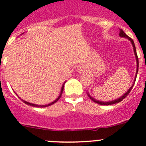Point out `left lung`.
<instances>
[{
  "label": "left lung",
  "mask_w": 146,
  "mask_h": 146,
  "mask_svg": "<svg viewBox=\"0 0 146 146\" xmlns=\"http://www.w3.org/2000/svg\"><path fill=\"white\" fill-rule=\"evenodd\" d=\"M119 35H120V36H121V37H125V38H126L129 39V40H131V43H132L133 47L134 53H135V58H136V61H137V71H136V74H135V80H134V82H135V80H136V76H137V74H138V55H137V53H136V49H135V44H134V42H133V39H132V38H130V37H128V35H127L126 34H125V33H124V31H123L122 29H120ZM134 83H133V86H131V88H130L129 90H128V91H127L126 93H125V94L123 95V96H121V98H118V99H117V100H112V101H109V102H102V101H98V100H96V99L93 98H92L91 96H90V95H89V94H88V95L89 98H90L91 99V100H93V102H95V103H98V104H100V105H103V106H108V105H113V104H115V103H119V102H121V100H123V99L125 98L126 97V96H128V94H129L130 92H131V90H132L133 86H134Z\"/></svg>",
  "instance_id": "8db88e82"
}]
</instances>
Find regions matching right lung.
Masks as SVG:
<instances>
[{
  "label": "right lung",
  "mask_w": 146,
  "mask_h": 146,
  "mask_svg": "<svg viewBox=\"0 0 146 146\" xmlns=\"http://www.w3.org/2000/svg\"><path fill=\"white\" fill-rule=\"evenodd\" d=\"M65 84V83H64ZM64 84L63 85V86H62V88H61V92H60V96H58V98L57 99H56V100H54V101L53 102H52V103H49V104H48V105H43V106H40V105H35V104H33V103H28V102H26V101H25V100H22L23 101V103H25V104H27V105H29V106H33V107H38V108H45V107H47V106H51V105H53V104H54L55 103H56V102L58 101V100H59V99H60V98L61 97V95H62V93H63V88H64ZM20 98V97H19Z\"/></svg>",
  "instance_id": "1"
}]
</instances>
